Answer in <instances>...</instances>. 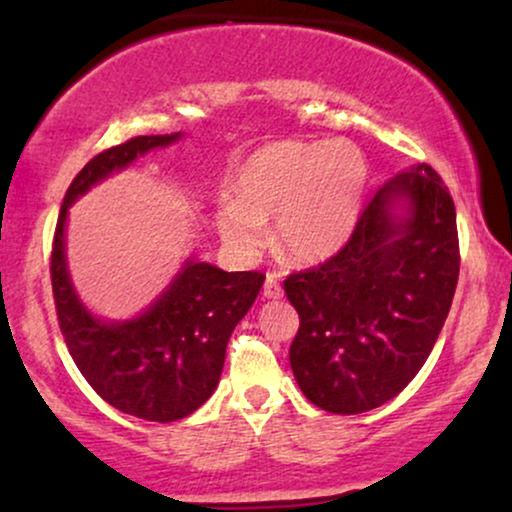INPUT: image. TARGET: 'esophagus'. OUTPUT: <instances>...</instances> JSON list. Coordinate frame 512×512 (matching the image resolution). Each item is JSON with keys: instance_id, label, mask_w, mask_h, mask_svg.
I'll use <instances>...</instances> for the list:
<instances>
[{"instance_id": "34e87169", "label": "esophagus", "mask_w": 512, "mask_h": 512, "mask_svg": "<svg viewBox=\"0 0 512 512\" xmlns=\"http://www.w3.org/2000/svg\"><path fill=\"white\" fill-rule=\"evenodd\" d=\"M263 296L270 298V300H277L284 296L282 291V284H279V279L275 275H268L265 277V284H263Z\"/></svg>"}]
</instances>
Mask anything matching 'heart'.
Here are the masks:
<instances>
[{
  "label": "heart",
  "instance_id": "heart-1",
  "mask_svg": "<svg viewBox=\"0 0 512 512\" xmlns=\"http://www.w3.org/2000/svg\"><path fill=\"white\" fill-rule=\"evenodd\" d=\"M366 165L347 142H275L237 167L233 195L216 202V230L230 254L251 261L277 219L286 254L312 263L333 256L359 219Z\"/></svg>",
  "mask_w": 512,
  "mask_h": 512
}]
</instances>
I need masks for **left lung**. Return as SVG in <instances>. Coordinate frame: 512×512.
<instances>
[{
  "label": "left lung",
  "instance_id": "1",
  "mask_svg": "<svg viewBox=\"0 0 512 512\" xmlns=\"http://www.w3.org/2000/svg\"><path fill=\"white\" fill-rule=\"evenodd\" d=\"M403 197L409 216L390 207ZM457 212L431 165L389 179L338 254L284 279L300 326L289 359L303 394L359 415L408 387L436 345L459 279Z\"/></svg>",
  "mask_w": 512,
  "mask_h": 512
}]
</instances>
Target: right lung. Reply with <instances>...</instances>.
<instances>
[{
  "label": "right lung",
  "mask_w": 512,
  "mask_h": 512,
  "mask_svg": "<svg viewBox=\"0 0 512 512\" xmlns=\"http://www.w3.org/2000/svg\"><path fill=\"white\" fill-rule=\"evenodd\" d=\"M174 139L179 132L132 137L90 158L67 188L51 249L55 312L76 368L109 405L149 422H177L212 396L230 335L265 279L256 270L223 272L188 261L170 289L132 321L104 324L79 303L65 263L67 207L107 174Z\"/></svg>",
  "instance_id": "obj_1"
}]
</instances>
